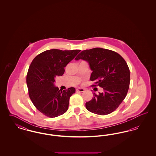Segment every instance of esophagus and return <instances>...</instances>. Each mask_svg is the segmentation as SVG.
I'll list each match as a JSON object with an SVG mask.
<instances>
[{"label":"esophagus","mask_w":156,"mask_h":156,"mask_svg":"<svg viewBox=\"0 0 156 156\" xmlns=\"http://www.w3.org/2000/svg\"><path fill=\"white\" fill-rule=\"evenodd\" d=\"M85 89H83V88H78L76 89V92H82L84 91Z\"/></svg>","instance_id":"obj_1"}]
</instances>
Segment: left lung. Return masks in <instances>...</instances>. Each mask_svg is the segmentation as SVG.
<instances>
[{
	"label": "left lung",
	"instance_id": "obj_1",
	"mask_svg": "<svg viewBox=\"0 0 156 156\" xmlns=\"http://www.w3.org/2000/svg\"><path fill=\"white\" fill-rule=\"evenodd\" d=\"M83 59L92 71L90 80L104 92L85 104L87 110L100 115L112 113L125 98L130 84V70L125 60L117 52L102 48L83 50L75 58ZM95 86V85H94Z\"/></svg>",
	"mask_w": 156,
	"mask_h": 156
}]
</instances>
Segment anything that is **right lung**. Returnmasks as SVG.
<instances>
[{
  "label": "right lung",
  "instance_id": "1",
  "mask_svg": "<svg viewBox=\"0 0 156 156\" xmlns=\"http://www.w3.org/2000/svg\"><path fill=\"white\" fill-rule=\"evenodd\" d=\"M81 51L51 49L37 55L30 64L26 78L30 99L37 109L50 118H55L68 110L73 87L59 90L54 85L57 76L64 74V68Z\"/></svg>",
  "mask_w": 156,
  "mask_h": 156
}]
</instances>
